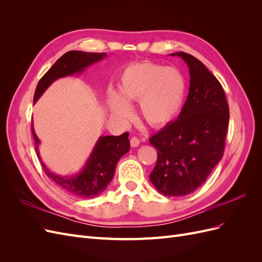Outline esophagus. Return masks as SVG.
Wrapping results in <instances>:
<instances>
[{
    "mask_svg": "<svg viewBox=\"0 0 262 262\" xmlns=\"http://www.w3.org/2000/svg\"><path fill=\"white\" fill-rule=\"evenodd\" d=\"M130 144H131L132 147H137V146H139V144H140V140H139L137 137H132V138L130 139Z\"/></svg>",
    "mask_w": 262,
    "mask_h": 262,
    "instance_id": "34e87169",
    "label": "esophagus"
}]
</instances>
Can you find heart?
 Masks as SVG:
<instances>
[{
    "label": "heart",
    "mask_w": 262,
    "mask_h": 262,
    "mask_svg": "<svg viewBox=\"0 0 262 262\" xmlns=\"http://www.w3.org/2000/svg\"><path fill=\"white\" fill-rule=\"evenodd\" d=\"M186 78L178 69L143 61L126 67L119 78L118 94L108 92L107 104L112 116L126 120L132 115L133 101L146 123L163 128L175 120L184 106Z\"/></svg>",
    "instance_id": "obj_1"
}]
</instances>
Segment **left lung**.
Returning a JSON list of instances; mask_svg holds the SVG:
<instances>
[{
    "label": "left lung",
    "mask_w": 262,
    "mask_h": 262,
    "mask_svg": "<svg viewBox=\"0 0 262 262\" xmlns=\"http://www.w3.org/2000/svg\"><path fill=\"white\" fill-rule=\"evenodd\" d=\"M189 68L190 87L178 119L149 138L157 162L149 179L158 192L185 196L208 179L224 154L229 109L217 78L201 61L176 52Z\"/></svg>",
    "instance_id": "left-lung-1"
}]
</instances>
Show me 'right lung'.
<instances>
[{
	"label": "right lung",
	"mask_w": 262,
	"mask_h": 262,
	"mask_svg": "<svg viewBox=\"0 0 262 262\" xmlns=\"http://www.w3.org/2000/svg\"><path fill=\"white\" fill-rule=\"evenodd\" d=\"M106 55L107 53L104 52L84 51H69L64 53L40 78L36 87L34 101L36 102L55 80L75 73L80 74L93 63L106 58ZM31 133H33L35 140L37 155L47 176L51 178L68 193L78 198H85V199L94 198L104 192V190L115 175L118 161L130 149L128 132H124L119 137H100L82 171L74 176L62 177L51 172L41 161V157L38 152V145L40 141L36 136L33 124H31Z\"/></svg>",
	"instance_id": "right-lung-1"
}]
</instances>
